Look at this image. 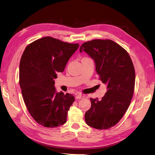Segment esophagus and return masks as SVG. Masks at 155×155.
<instances>
[{
	"label": "esophagus",
	"instance_id": "1",
	"mask_svg": "<svg viewBox=\"0 0 155 155\" xmlns=\"http://www.w3.org/2000/svg\"><path fill=\"white\" fill-rule=\"evenodd\" d=\"M84 96L83 95H81V94H77L76 96V99H83L84 98Z\"/></svg>",
	"mask_w": 155,
	"mask_h": 155
}]
</instances>
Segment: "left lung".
Instances as JSON below:
<instances>
[{"label": "left lung", "mask_w": 155, "mask_h": 155, "mask_svg": "<svg viewBox=\"0 0 155 155\" xmlns=\"http://www.w3.org/2000/svg\"><path fill=\"white\" fill-rule=\"evenodd\" d=\"M94 60L96 72L107 92L101 100L91 98V107L85 114L88 125L107 129L119 122L132 100L135 84L134 65L129 54L111 40L95 39L79 49Z\"/></svg>", "instance_id": "8db88e82"}]
</instances>
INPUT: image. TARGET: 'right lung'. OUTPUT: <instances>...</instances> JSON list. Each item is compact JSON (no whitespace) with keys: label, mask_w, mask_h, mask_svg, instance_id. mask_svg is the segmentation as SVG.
<instances>
[{"label":"right lung","mask_w":155,"mask_h":155,"mask_svg":"<svg viewBox=\"0 0 155 155\" xmlns=\"http://www.w3.org/2000/svg\"><path fill=\"white\" fill-rule=\"evenodd\" d=\"M78 47L79 44L45 37L28 45L22 54L19 84L23 100L32 118L46 127L66 123L74 96L56 91L54 79Z\"/></svg>","instance_id":"right-lung-1"}]
</instances>
